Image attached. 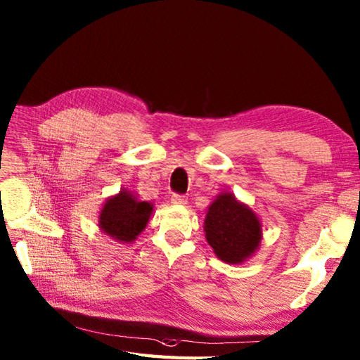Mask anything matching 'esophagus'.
<instances>
[{
	"mask_svg": "<svg viewBox=\"0 0 360 360\" xmlns=\"http://www.w3.org/2000/svg\"><path fill=\"white\" fill-rule=\"evenodd\" d=\"M171 203L172 205H186L188 203V198L185 195H180V194H174L171 197Z\"/></svg>",
	"mask_w": 360,
	"mask_h": 360,
	"instance_id": "esophagus-1",
	"label": "esophagus"
}]
</instances>
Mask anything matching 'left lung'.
Returning a JSON list of instances; mask_svg holds the SVG:
<instances>
[{
	"instance_id": "8db88e82",
	"label": "left lung",
	"mask_w": 360,
	"mask_h": 360,
	"mask_svg": "<svg viewBox=\"0 0 360 360\" xmlns=\"http://www.w3.org/2000/svg\"><path fill=\"white\" fill-rule=\"evenodd\" d=\"M205 232L215 255L227 264H241L250 258L262 238L257 214L231 192H221L210 203Z\"/></svg>"
}]
</instances>
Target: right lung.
I'll return each mask as SVG.
<instances>
[{
    "label": "right lung",
    "mask_w": 360,
    "mask_h": 360,
    "mask_svg": "<svg viewBox=\"0 0 360 360\" xmlns=\"http://www.w3.org/2000/svg\"><path fill=\"white\" fill-rule=\"evenodd\" d=\"M153 205L122 189L105 201L99 214V227L119 243H133L146 227Z\"/></svg>",
    "instance_id": "1"
}]
</instances>
